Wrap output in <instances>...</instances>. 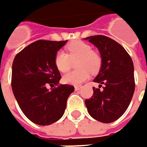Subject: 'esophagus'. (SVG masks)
Here are the masks:
<instances>
[{
  "label": "esophagus",
  "mask_w": 147,
  "mask_h": 147,
  "mask_svg": "<svg viewBox=\"0 0 147 147\" xmlns=\"http://www.w3.org/2000/svg\"><path fill=\"white\" fill-rule=\"evenodd\" d=\"M80 88H81V87H80V86H75V90H76V91L79 90Z\"/></svg>",
  "instance_id": "1"
}]
</instances>
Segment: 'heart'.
<instances>
[{
    "label": "heart",
    "instance_id": "b5f03b06",
    "mask_svg": "<svg viewBox=\"0 0 147 147\" xmlns=\"http://www.w3.org/2000/svg\"><path fill=\"white\" fill-rule=\"evenodd\" d=\"M68 54L63 50L58 51L55 55V65L56 69L65 73L71 70L76 62V70L66 74L63 77V82L67 84L79 85L87 80L90 72L92 74L99 71L102 65L100 55L92 49L91 45L82 41H74L67 46Z\"/></svg>",
    "mask_w": 147,
    "mask_h": 147
}]
</instances>
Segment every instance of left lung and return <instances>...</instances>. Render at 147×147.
Returning <instances> with one entry per match:
<instances>
[{"mask_svg": "<svg viewBox=\"0 0 147 147\" xmlns=\"http://www.w3.org/2000/svg\"><path fill=\"white\" fill-rule=\"evenodd\" d=\"M85 39L98 49L102 57L100 71L93 80L99 86L92 87L93 95L85 100V104L93 119L111 123L125 113L132 99L136 86L133 61L124 47L107 36Z\"/></svg>", "mask_w": 147, "mask_h": 147, "instance_id": "8db88e82", "label": "left lung"}]
</instances>
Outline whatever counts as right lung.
<instances>
[{
	"mask_svg": "<svg viewBox=\"0 0 147 147\" xmlns=\"http://www.w3.org/2000/svg\"><path fill=\"white\" fill-rule=\"evenodd\" d=\"M66 42L37 40L14 58L12 92L22 113L34 124L49 125L59 120L75 90L71 85L59 84L61 76L55 65V55Z\"/></svg>",
	"mask_w": 147,
	"mask_h": 147,
	"instance_id": "right-lung-1",
	"label": "right lung"
}]
</instances>
